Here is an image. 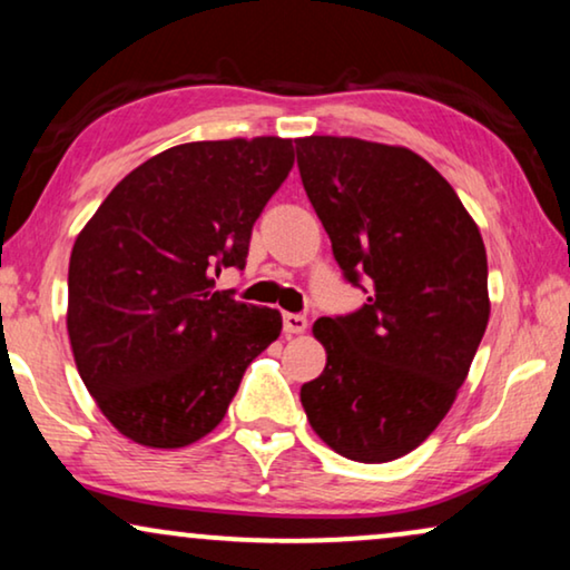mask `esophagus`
I'll use <instances>...</instances> for the list:
<instances>
[{"label": "esophagus", "instance_id": "34e87169", "mask_svg": "<svg viewBox=\"0 0 570 570\" xmlns=\"http://www.w3.org/2000/svg\"><path fill=\"white\" fill-rule=\"evenodd\" d=\"M285 334H303L308 330V318L301 314H283Z\"/></svg>", "mask_w": 570, "mask_h": 570}]
</instances>
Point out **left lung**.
Returning <instances> with one entry per match:
<instances>
[{"label":"left lung","instance_id":"left-lung-1","mask_svg":"<svg viewBox=\"0 0 570 570\" xmlns=\"http://www.w3.org/2000/svg\"><path fill=\"white\" fill-rule=\"evenodd\" d=\"M295 153L340 269L368 283L363 308L314 324L326 365L301 386L303 410L337 454L392 462L439 428L470 373L490 318L485 244L407 147L301 137Z\"/></svg>","mask_w":570,"mask_h":570}]
</instances>
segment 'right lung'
I'll list each match as a JSON object with an SVG mask.
<instances>
[{
	"label": "right lung",
	"mask_w": 570,
	"mask_h": 570,
	"mask_svg": "<svg viewBox=\"0 0 570 570\" xmlns=\"http://www.w3.org/2000/svg\"><path fill=\"white\" fill-rule=\"evenodd\" d=\"M293 168V139L163 150L124 176L69 256L67 332L80 379L129 441L181 449L220 425L283 332L277 308L215 291L244 269L256 217Z\"/></svg>",
	"instance_id": "1"
}]
</instances>
